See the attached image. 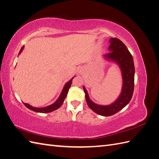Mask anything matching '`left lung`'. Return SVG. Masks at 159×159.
Instances as JSON below:
<instances>
[{"label":"left lung","mask_w":159,"mask_h":159,"mask_svg":"<svg viewBox=\"0 0 159 159\" xmlns=\"http://www.w3.org/2000/svg\"><path fill=\"white\" fill-rule=\"evenodd\" d=\"M110 43L108 49L110 52L104 55V56L107 60L116 62L121 70L123 83L120 96L112 104L98 105L91 100L87 90L83 87L88 106L93 112L104 116H112L126 106L132 98L134 89L135 67L131 53L119 39L110 38Z\"/></svg>","instance_id":"8db88e82"}]
</instances>
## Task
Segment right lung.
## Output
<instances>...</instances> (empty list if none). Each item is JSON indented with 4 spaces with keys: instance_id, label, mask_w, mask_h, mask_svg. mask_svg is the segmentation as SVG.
<instances>
[{
    "instance_id": "add662e5",
    "label": "right lung",
    "mask_w": 159,
    "mask_h": 159,
    "mask_svg": "<svg viewBox=\"0 0 159 159\" xmlns=\"http://www.w3.org/2000/svg\"><path fill=\"white\" fill-rule=\"evenodd\" d=\"M24 46L22 47L20 49V51L19 52V54H20L21 53V51H23L24 49ZM74 79V77L72 79H71L68 82L65 84V86L64 87V89H63V90L61 91V93L60 95V97L58 98V99L56 100L55 103H53V104H51L49 106H47L45 107V108H35V107H33L32 106H30L28 104H25V103H24V105L27 107V108L30 110H33V111L36 112H40V113H48V112H53L54 110L58 109L62 105L63 103H64V99L66 97V95L68 94V92L70 87L71 86V84H72V79Z\"/></svg>"
}]
</instances>
